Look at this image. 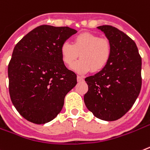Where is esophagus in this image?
<instances>
[{"label": "esophagus", "mask_w": 150, "mask_h": 150, "mask_svg": "<svg viewBox=\"0 0 150 150\" xmlns=\"http://www.w3.org/2000/svg\"><path fill=\"white\" fill-rule=\"evenodd\" d=\"M77 81H79V82L83 81H84V78L81 77V76H80V75H78V76H77Z\"/></svg>", "instance_id": "34e87169"}]
</instances>
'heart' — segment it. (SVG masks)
Masks as SVG:
<instances>
[{
    "label": "heart",
    "mask_w": 150,
    "mask_h": 150,
    "mask_svg": "<svg viewBox=\"0 0 150 150\" xmlns=\"http://www.w3.org/2000/svg\"><path fill=\"white\" fill-rule=\"evenodd\" d=\"M62 59L67 65L81 59L71 66L75 71L84 74L91 70L93 72L102 70L111 56V46L109 40L100 38L91 33H82L75 36L72 44L64 42L60 47Z\"/></svg>",
    "instance_id": "b5f03b06"
}]
</instances>
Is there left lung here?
<instances>
[{
  "label": "left lung",
  "mask_w": 150,
  "mask_h": 150,
  "mask_svg": "<svg viewBox=\"0 0 150 150\" xmlns=\"http://www.w3.org/2000/svg\"><path fill=\"white\" fill-rule=\"evenodd\" d=\"M98 29L111 46L108 65L85 79L88 91L84 96L87 108L96 117L107 121L120 119L132 108L142 85V59L135 42L109 25Z\"/></svg>",
  "instance_id": "obj_1"
}]
</instances>
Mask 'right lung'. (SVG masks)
<instances>
[{
  "label": "right lung",
  "instance_id": "right-lung-1",
  "mask_svg": "<svg viewBox=\"0 0 150 150\" xmlns=\"http://www.w3.org/2000/svg\"><path fill=\"white\" fill-rule=\"evenodd\" d=\"M77 31L68 26L42 25L17 43L8 65L9 93L23 117L44 124L62 109L64 99L77 84L65 67L60 47Z\"/></svg>",
  "mask_w": 150,
  "mask_h": 150
}]
</instances>
